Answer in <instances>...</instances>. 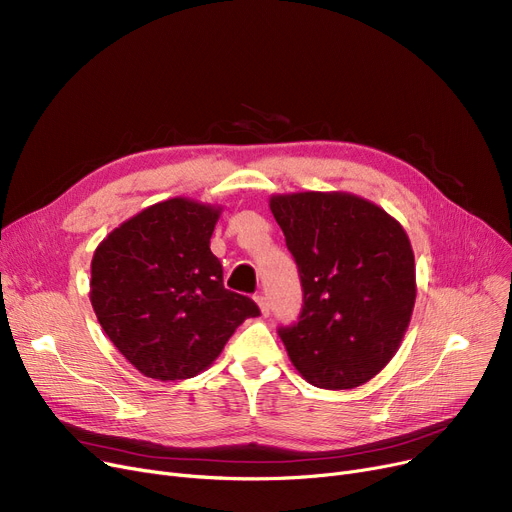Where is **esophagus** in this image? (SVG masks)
Here are the masks:
<instances>
[{
	"mask_svg": "<svg viewBox=\"0 0 512 512\" xmlns=\"http://www.w3.org/2000/svg\"><path fill=\"white\" fill-rule=\"evenodd\" d=\"M255 301H257V305H259V311H261L263 317L270 315V301H267V297H263V294H257Z\"/></svg>",
	"mask_w": 512,
	"mask_h": 512,
	"instance_id": "34e87169",
	"label": "esophagus"
}]
</instances>
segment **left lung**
I'll list each match as a JSON object with an SVG mask.
<instances>
[{"label":"left lung","instance_id":"obj_1","mask_svg":"<svg viewBox=\"0 0 512 512\" xmlns=\"http://www.w3.org/2000/svg\"><path fill=\"white\" fill-rule=\"evenodd\" d=\"M270 209L303 286L299 324L278 330L292 365L317 388L369 382L396 355L415 307L405 228L342 191L274 195Z\"/></svg>","mask_w":512,"mask_h":512}]
</instances>
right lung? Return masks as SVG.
Returning a JSON list of instances; mask_svg holds the SVG:
<instances>
[{
  "label": "right lung",
  "instance_id": "1",
  "mask_svg": "<svg viewBox=\"0 0 512 512\" xmlns=\"http://www.w3.org/2000/svg\"><path fill=\"white\" fill-rule=\"evenodd\" d=\"M222 207L174 197L107 234L91 261V305L103 332L143 375L195 378L259 307L224 288L209 249Z\"/></svg>",
  "mask_w": 512,
  "mask_h": 512
}]
</instances>
